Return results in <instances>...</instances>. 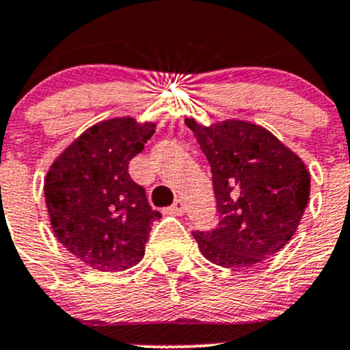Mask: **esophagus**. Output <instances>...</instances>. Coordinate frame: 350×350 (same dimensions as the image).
Returning <instances> with one entry per match:
<instances>
[{"label": "esophagus", "mask_w": 350, "mask_h": 350, "mask_svg": "<svg viewBox=\"0 0 350 350\" xmlns=\"http://www.w3.org/2000/svg\"><path fill=\"white\" fill-rule=\"evenodd\" d=\"M169 211L172 212V214H176V215H183L185 214V211H186V205H185V202L183 200H174V204L171 205V208H169Z\"/></svg>", "instance_id": "obj_1"}]
</instances>
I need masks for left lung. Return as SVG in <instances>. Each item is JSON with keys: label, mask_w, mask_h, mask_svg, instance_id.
<instances>
[{"label": "left lung", "mask_w": 350, "mask_h": 350, "mask_svg": "<svg viewBox=\"0 0 350 350\" xmlns=\"http://www.w3.org/2000/svg\"><path fill=\"white\" fill-rule=\"evenodd\" d=\"M212 172L217 223L193 231L198 249L223 267H250L274 256L308 207L311 176L302 160L256 124L226 120L204 127L186 119Z\"/></svg>", "instance_id": "left-lung-1"}]
</instances>
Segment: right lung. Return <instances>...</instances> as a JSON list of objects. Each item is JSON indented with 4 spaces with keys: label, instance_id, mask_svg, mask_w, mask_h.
<instances>
[{
    "label": "right lung",
    "instance_id": "1",
    "mask_svg": "<svg viewBox=\"0 0 350 350\" xmlns=\"http://www.w3.org/2000/svg\"><path fill=\"white\" fill-rule=\"evenodd\" d=\"M155 133L131 117L90 127L55 160L44 197L65 249L100 271L133 267L145 256L152 223L162 214L129 176V160Z\"/></svg>",
    "mask_w": 350,
    "mask_h": 350
}]
</instances>
